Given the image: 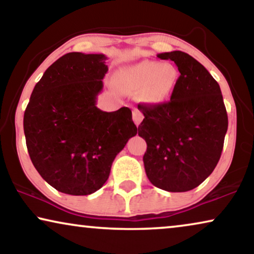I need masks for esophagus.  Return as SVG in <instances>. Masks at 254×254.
I'll return each instance as SVG.
<instances>
[{"instance_id":"obj_1","label":"esophagus","mask_w":254,"mask_h":254,"mask_svg":"<svg viewBox=\"0 0 254 254\" xmlns=\"http://www.w3.org/2000/svg\"><path fill=\"white\" fill-rule=\"evenodd\" d=\"M143 120V114L138 109H133V121L134 124L138 126L141 124V121Z\"/></svg>"}]
</instances>
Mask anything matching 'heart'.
Segmentation results:
<instances>
[{
  "mask_svg": "<svg viewBox=\"0 0 254 254\" xmlns=\"http://www.w3.org/2000/svg\"><path fill=\"white\" fill-rule=\"evenodd\" d=\"M179 81V71L172 64L143 60L125 65L114 76L116 85L125 93H138L148 105L168 103Z\"/></svg>",
  "mask_w": 254,
  "mask_h": 254,
  "instance_id": "1",
  "label": "heart"
}]
</instances>
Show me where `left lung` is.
<instances>
[{
	"label": "left lung",
	"mask_w": 254,
	"mask_h": 254,
	"mask_svg": "<svg viewBox=\"0 0 254 254\" xmlns=\"http://www.w3.org/2000/svg\"><path fill=\"white\" fill-rule=\"evenodd\" d=\"M180 72L168 103L137 109L144 119L138 135L147 142L145 173L152 185L168 192L195 189L220 161L228 114L218 83L209 71L182 51L157 54Z\"/></svg>",
	"instance_id": "8db88e82"
}]
</instances>
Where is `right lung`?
Masks as SVG:
<instances>
[{"label":"right lung","mask_w":254,"mask_h":254,"mask_svg":"<svg viewBox=\"0 0 254 254\" xmlns=\"http://www.w3.org/2000/svg\"><path fill=\"white\" fill-rule=\"evenodd\" d=\"M104 54H64L34 86L24 134L34 168L52 187L88 195L106 183L116 156L137 133L131 111L96 106L109 70Z\"/></svg>","instance_id":"add662e5"}]
</instances>
